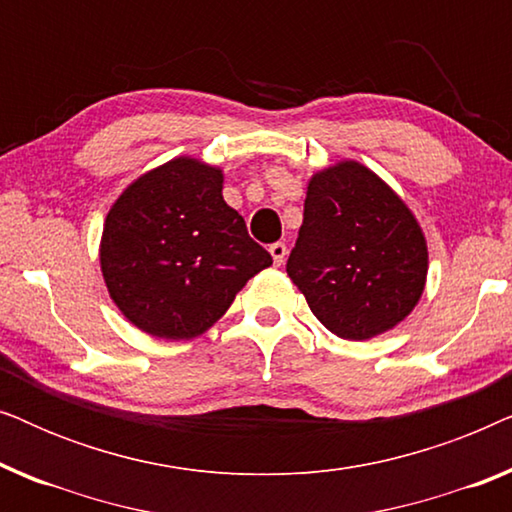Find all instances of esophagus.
I'll use <instances>...</instances> for the list:
<instances>
[{
	"mask_svg": "<svg viewBox=\"0 0 512 512\" xmlns=\"http://www.w3.org/2000/svg\"><path fill=\"white\" fill-rule=\"evenodd\" d=\"M270 256H272V261H275V265H282L286 258V244L284 242L270 244Z\"/></svg>",
	"mask_w": 512,
	"mask_h": 512,
	"instance_id": "1",
	"label": "esophagus"
}]
</instances>
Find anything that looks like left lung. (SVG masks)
I'll use <instances>...</instances> for the list:
<instances>
[{"mask_svg":"<svg viewBox=\"0 0 512 512\" xmlns=\"http://www.w3.org/2000/svg\"><path fill=\"white\" fill-rule=\"evenodd\" d=\"M314 317L345 340H370L415 310L429 272L422 226L394 188L356 160L312 174L286 263Z\"/></svg>","mask_w":512,"mask_h":512,"instance_id":"8db88e82","label":"left lung"}]
</instances>
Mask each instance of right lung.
Listing matches in <instances>:
<instances>
[{
  "mask_svg": "<svg viewBox=\"0 0 512 512\" xmlns=\"http://www.w3.org/2000/svg\"><path fill=\"white\" fill-rule=\"evenodd\" d=\"M221 191V167L179 156L132 181L111 205L100 268L111 300L139 331L198 338L272 265Z\"/></svg>",
  "mask_w": 512,
  "mask_h": 512,
  "instance_id": "add662e5",
  "label": "right lung"
}]
</instances>
